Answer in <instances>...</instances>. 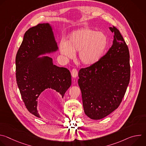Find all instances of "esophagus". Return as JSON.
<instances>
[{"label":"esophagus","instance_id":"34e87169","mask_svg":"<svg viewBox=\"0 0 146 146\" xmlns=\"http://www.w3.org/2000/svg\"><path fill=\"white\" fill-rule=\"evenodd\" d=\"M71 74L73 77H76L78 76V71L76 69H73L72 72H71Z\"/></svg>","mask_w":146,"mask_h":146}]
</instances>
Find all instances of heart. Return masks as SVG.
<instances>
[{"label": "heart", "mask_w": 146, "mask_h": 146, "mask_svg": "<svg viewBox=\"0 0 146 146\" xmlns=\"http://www.w3.org/2000/svg\"><path fill=\"white\" fill-rule=\"evenodd\" d=\"M108 37L102 32L83 28L73 32L68 41L62 40L59 46L60 53L68 58L78 52V59L85 65H92L100 59L108 46Z\"/></svg>", "instance_id": "1"}]
</instances>
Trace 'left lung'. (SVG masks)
I'll return each instance as SVG.
<instances>
[{"mask_svg":"<svg viewBox=\"0 0 146 146\" xmlns=\"http://www.w3.org/2000/svg\"><path fill=\"white\" fill-rule=\"evenodd\" d=\"M109 29L114 34L112 46L96 63L78 72L83 108L92 119H102L118 108L130 80L128 47L116 27Z\"/></svg>","mask_w":146,"mask_h":146,"instance_id":"1","label":"left lung"}]
</instances>
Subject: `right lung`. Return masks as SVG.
<instances>
[{
	"mask_svg": "<svg viewBox=\"0 0 146 146\" xmlns=\"http://www.w3.org/2000/svg\"><path fill=\"white\" fill-rule=\"evenodd\" d=\"M58 50L52 29L48 23L39 24L25 33L15 58L16 80L28 110L38 118L39 96L45 90H55L63 98L72 83L70 71L58 67L48 56Z\"/></svg>",
	"mask_w": 146,
	"mask_h": 146,
	"instance_id": "right-lung-1",
	"label": "right lung"
}]
</instances>
